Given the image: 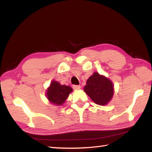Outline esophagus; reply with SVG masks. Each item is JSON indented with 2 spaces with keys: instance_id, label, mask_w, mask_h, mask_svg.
I'll return each mask as SVG.
<instances>
[{
  "instance_id": "esophagus-1",
  "label": "esophagus",
  "mask_w": 152,
  "mask_h": 152,
  "mask_svg": "<svg viewBox=\"0 0 152 152\" xmlns=\"http://www.w3.org/2000/svg\"><path fill=\"white\" fill-rule=\"evenodd\" d=\"M72 88L74 89H79L81 88V87H80V86H77V85H74L72 86Z\"/></svg>"
}]
</instances>
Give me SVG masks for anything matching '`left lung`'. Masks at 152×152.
Masks as SVG:
<instances>
[{
  "label": "left lung",
  "instance_id": "left-lung-1",
  "mask_svg": "<svg viewBox=\"0 0 152 152\" xmlns=\"http://www.w3.org/2000/svg\"><path fill=\"white\" fill-rule=\"evenodd\" d=\"M84 91L99 105H106L114 95V85L108 78L94 72L87 80Z\"/></svg>",
  "mask_w": 152,
  "mask_h": 152
}]
</instances>
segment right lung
Returning a JSON list of instances; mask_svg holds the SVG:
<instances>
[{
    "label": "right lung",
    "instance_id": "add662e5",
    "mask_svg": "<svg viewBox=\"0 0 152 152\" xmlns=\"http://www.w3.org/2000/svg\"><path fill=\"white\" fill-rule=\"evenodd\" d=\"M72 91L70 87L61 85L60 83L53 80L51 82L50 86L47 89V99L53 104L62 105Z\"/></svg>",
    "mask_w": 152,
    "mask_h": 152
}]
</instances>
